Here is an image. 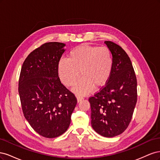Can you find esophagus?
<instances>
[{"mask_svg":"<svg viewBox=\"0 0 160 160\" xmlns=\"http://www.w3.org/2000/svg\"><path fill=\"white\" fill-rule=\"evenodd\" d=\"M83 99H84V98H83V97H82V96H77V102H79V101H82V100H83Z\"/></svg>","mask_w":160,"mask_h":160,"instance_id":"obj_1","label":"esophagus"}]
</instances>
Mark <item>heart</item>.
Segmentation results:
<instances>
[{"instance_id":"b5f03b06","label":"heart","mask_w":160,"mask_h":160,"mask_svg":"<svg viewBox=\"0 0 160 160\" xmlns=\"http://www.w3.org/2000/svg\"><path fill=\"white\" fill-rule=\"evenodd\" d=\"M113 55L107 47L81 45L73 48L68 59H61L58 63V73L62 83L73 85L83 77L75 88L77 93H88L95 87L101 88L110 78L113 69Z\"/></svg>"}]
</instances>
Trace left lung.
<instances>
[{"instance_id": "left-lung-1", "label": "left lung", "mask_w": 160, "mask_h": 160, "mask_svg": "<svg viewBox=\"0 0 160 160\" xmlns=\"http://www.w3.org/2000/svg\"><path fill=\"white\" fill-rule=\"evenodd\" d=\"M113 55L110 78L89 101L91 125L99 135L113 138L122 133L132 120L137 103V79L129 56L122 47L105 41Z\"/></svg>"}]
</instances>
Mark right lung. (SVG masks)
Segmentation results:
<instances>
[{
	"mask_svg": "<svg viewBox=\"0 0 160 160\" xmlns=\"http://www.w3.org/2000/svg\"><path fill=\"white\" fill-rule=\"evenodd\" d=\"M64 43L46 42L24 61L18 93L25 119L37 133L47 138L60 136L69 128L77 105L75 95L61 83L58 63Z\"/></svg>",
	"mask_w": 160,
	"mask_h": 160,
	"instance_id": "1",
	"label": "right lung"
}]
</instances>
